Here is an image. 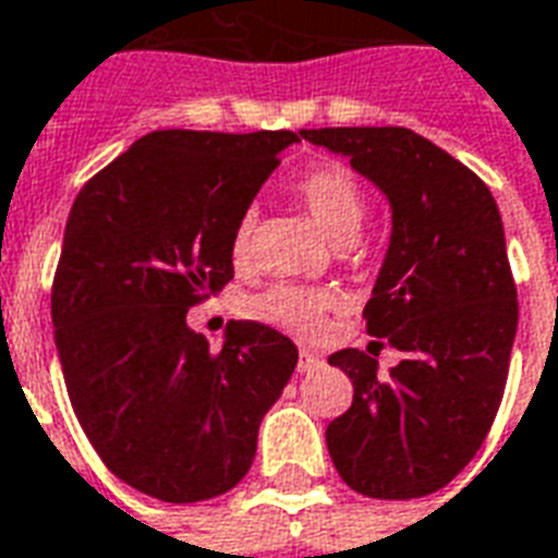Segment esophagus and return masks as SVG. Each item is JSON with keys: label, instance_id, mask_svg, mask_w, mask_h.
<instances>
[{"label": "esophagus", "instance_id": "obj_1", "mask_svg": "<svg viewBox=\"0 0 558 558\" xmlns=\"http://www.w3.org/2000/svg\"><path fill=\"white\" fill-rule=\"evenodd\" d=\"M315 368H320V356L318 353L308 351V348H303V351H300V360H296V372L306 374V372H315Z\"/></svg>", "mask_w": 558, "mask_h": 558}]
</instances>
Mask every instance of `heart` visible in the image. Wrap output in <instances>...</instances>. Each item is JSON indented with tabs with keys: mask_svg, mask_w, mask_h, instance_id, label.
Listing matches in <instances>:
<instances>
[{
	"mask_svg": "<svg viewBox=\"0 0 558 558\" xmlns=\"http://www.w3.org/2000/svg\"><path fill=\"white\" fill-rule=\"evenodd\" d=\"M294 195L318 229L332 243L348 246L365 222V193L353 172L341 162L315 166L294 184ZM252 234H255V214L246 210L231 234V258L234 264H246L252 255ZM332 308V296L315 288H294L279 284L255 296L250 303L252 318L274 324V327L294 332V336H318L324 318Z\"/></svg>",
	"mask_w": 558,
	"mask_h": 558,
	"instance_id": "1",
	"label": "heart"
}]
</instances>
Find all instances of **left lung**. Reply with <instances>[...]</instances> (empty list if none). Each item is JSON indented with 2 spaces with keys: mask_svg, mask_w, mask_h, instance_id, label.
<instances>
[{
  "mask_svg": "<svg viewBox=\"0 0 558 558\" xmlns=\"http://www.w3.org/2000/svg\"><path fill=\"white\" fill-rule=\"evenodd\" d=\"M344 154L392 207V238L363 318L404 360L377 374L356 348L332 353L353 404L327 449L356 494L413 499L440 490L482 449L506 392L518 288L485 181L408 128L300 130Z\"/></svg>",
  "mask_w": 558,
  "mask_h": 558,
  "instance_id": "1",
  "label": "left lung"
}]
</instances>
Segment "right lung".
Wrapping results in <instances>:
<instances>
[{
	"label": "right lung",
	"mask_w": 558,
	"mask_h": 558,
	"mask_svg": "<svg viewBox=\"0 0 558 558\" xmlns=\"http://www.w3.org/2000/svg\"><path fill=\"white\" fill-rule=\"evenodd\" d=\"M300 142L291 130H154L80 190L52 279L73 413L100 461L162 502H202L250 473L294 341L231 320L219 351L186 312L234 276L231 234Z\"/></svg>",
	"instance_id": "add662e5"
}]
</instances>
